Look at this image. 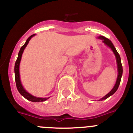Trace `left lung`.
Listing matches in <instances>:
<instances>
[{"label":"left lung","mask_w":133,"mask_h":133,"mask_svg":"<svg viewBox=\"0 0 133 133\" xmlns=\"http://www.w3.org/2000/svg\"><path fill=\"white\" fill-rule=\"evenodd\" d=\"M98 38H100V39L103 42H104L105 45H108V47H109V48L111 49V50L113 51L114 54H115V57H116V62H117V66H118V72L117 80H116V84H115V86H114V88H112V89L111 91L109 92L108 94H107L105 96H104L102 98H101L100 100H103L108 98V97H109L110 96L113 95V94L117 91L118 88L119 87V85H120V81H121V78H122V73H123V69H122V65L121 58H120V55H119L118 53L117 52L116 48H115L114 45L112 44V42L110 41L109 39H108V38L103 37V36H100Z\"/></svg>","instance_id":"obj_1"}]
</instances>
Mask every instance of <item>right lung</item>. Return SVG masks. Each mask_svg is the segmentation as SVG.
I'll list each match as a JSON object with an SVG mask.
<instances>
[{
	"mask_svg": "<svg viewBox=\"0 0 133 133\" xmlns=\"http://www.w3.org/2000/svg\"><path fill=\"white\" fill-rule=\"evenodd\" d=\"M35 35V34H33L32 35H31L29 38L27 39L26 42L22 47H21V49H20L19 52H18V58H17V60L15 62V82H16V86H17V89H18V92L21 93V95L24 96L25 98H26L27 100H29L31 102H44L46 100H48L49 98H38L36 97V96H33L31 94H29V92H28L26 91L24 89L23 86H22V84H21V79H20V73H19V65H20V62H21V58H22V53H23L24 50L25 48V47L27 46L28 44L29 43V41H30L31 38L33 37V36Z\"/></svg>",
	"mask_w": 133,
	"mask_h": 133,
	"instance_id": "right-lung-1",
	"label": "right lung"
}]
</instances>
